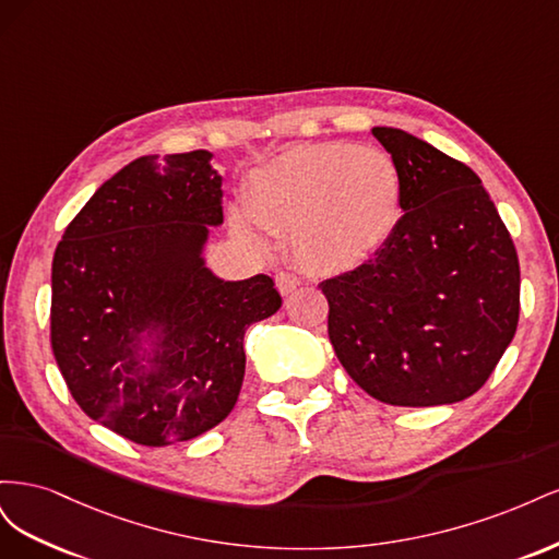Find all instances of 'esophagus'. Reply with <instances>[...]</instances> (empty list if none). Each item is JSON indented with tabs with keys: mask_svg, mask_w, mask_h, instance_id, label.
Here are the masks:
<instances>
[{
	"mask_svg": "<svg viewBox=\"0 0 559 559\" xmlns=\"http://www.w3.org/2000/svg\"><path fill=\"white\" fill-rule=\"evenodd\" d=\"M275 284H277V289H280L282 296H289L300 286V277L294 275V273H280L275 277Z\"/></svg>",
	"mask_w": 559,
	"mask_h": 559,
	"instance_id": "1",
	"label": "esophagus"
}]
</instances>
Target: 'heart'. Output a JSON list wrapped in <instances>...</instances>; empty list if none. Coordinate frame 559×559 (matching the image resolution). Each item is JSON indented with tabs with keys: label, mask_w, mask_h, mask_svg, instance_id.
Listing matches in <instances>:
<instances>
[{
	"label": "heart",
	"mask_w": 559,
	"mask_h": 559,
	"mask_svg": "<svg viewBox=\"0 0 559 559\" xmlns=\"http://www.w3.org/2000/svg\"><path fill=\"white\" fill-rule=\"evenodd\" d=\"M401 202L394 158L343 142L286 151L253 173L245 189V212L254 224L292 233L298 261L319 273H341L376 257L399 224ZM248 219L235 214L233 226L259 242Z\"/></svg>",
	"instance_id": "obj_1"
}]
</instances>
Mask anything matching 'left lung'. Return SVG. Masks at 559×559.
<instances>
[{"label":"left lung","mask_w":559,"mask_h":559,"mask_svg":"<svg viewBox=\"0 0 559 559\" xmlns=\"http://www.w3.org/2000/svg\"><path fill=\"white\" fill-rule=\"evenodd\" d=\"M403 179L384 247L319 286L347 376L389 405L464 401L492 376L520 317L518 251L468 165L399 128H373Z\"/></svg>","instance_id":"obj_1"}]
</instances>
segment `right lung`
<instances>
[{
  "label": "right lung",
  "mask_w": 559,
  "mask_h": 559,
  "mask_svg": "<svg viewBox=\"0 0 559 559\" xmlns=\"http://www.w3.org/2000/svg\"><path fill=\"white\" fill-rule=\"evenodd\" d=\"M222 195L205 148L142 156L99 186L58 242V368L83 413L138 445L191 441L224 421L245 378V331L282 306L267 275L224 282L205 265ZM144 334L155 349L140 358Z\"/></svg>",
  "instance_id": "right-lung-1"
}]
</instances>
